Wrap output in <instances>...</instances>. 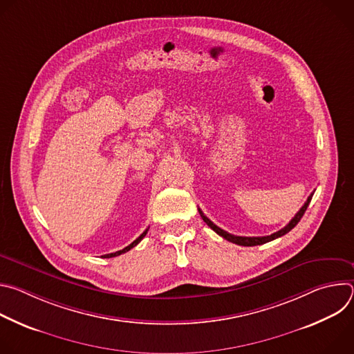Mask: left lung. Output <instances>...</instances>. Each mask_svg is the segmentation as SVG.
Masks as SVG:
<instances>
[{
    "label": "left lung",
    "instance_id": "left-lung-1",
    "mask_svg": "<svg viewBox=\"0 0 354 354\" xmlns=\"http://www.w3.org/2000/svg\"><path fill=\"white\" fill-rule=\"evenodd\" d=\"M313 194H314V193H311V194L308 196V198H307V201L304 203V206H302V207L299 209V212L292 217V220H291L284 228H281L280 231H277V232H274V234H272V235H268V236H238V235H232V234H230V232L221 230L220 227H217L213 221H210L200 209H198V213H200L201 218H203V221H205L213 231H216L220 236H223L224 239H227V241H230V242H232V243H236V245H242V246H255V245H262V243L270 242V241H273V239H276V238H280V236L286 235L288 231H291V230L299 223V220L302 218V216H304V213H306V210H307V207H308V205H310V201H311V198H313Z\"/></svg>",
    "mask_w": 354,
    "mask_h": 354
}]
</instances>
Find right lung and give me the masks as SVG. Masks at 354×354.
<instances>
[{
	"label": "right lung",
	"instance_id": "1",
	"mask_svg": "<svg viewBox=\"0 0 354 354\" xmlns=\"http://www.w3.org/2000/svg\"><path fill=\"white\" fill-rule=\"evenodd\" d=\"M147 231H148V230H145V231H144V232H142V234H141V235H140V236H138V238H137V239H136V241H133V242H131V243H130V245H129V246H126V248H123V249H122V250H118V252H113V254H108V255H104V257H102V258H115V257H119V255H122V254H124V252H127V250H130V249H131V248H134V246H136V245H137V243H138V242H140V241H141V239H142V238H144V236H145V234H147Z\"/></svg>",
	"mask_w": 354,
	"mask_h": 354
}]
</instances>
